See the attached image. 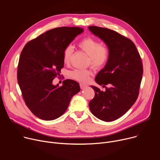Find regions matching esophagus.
<instances>
[{"mask_svg": "<svg viewBox=\"0 0 160 160\" xmlns=\"http://www.w3.org/2000/svg\"><path fill=\"white\" fill-rule=\"evenodd\" d=\"M80 88H81V89H84V88H87V87H88V85H85V84H84V83H80Z\"/></svg>", "mask_w": 160, "mask_h": 160, "instance_id": "esophagus-1", "label": "esophagus"}]
</instances>
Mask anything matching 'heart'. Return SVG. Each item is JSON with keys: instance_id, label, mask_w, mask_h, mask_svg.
I'll list each match as a JSON object with an SVG mask.
<instances>
[{"instance_id": "heart-1", "label": "heart", "mask_w": 160, "mask_h": 160, "mask_svg": "<svg viewBox=\"0 0 160 160\" xmlns=\"http://www.w3.org/2000/svg\"><path fill=\"white\" fill-rule=\"evenodd\" d=\"M78 46L81 51L89 56L90 65L96 69L102 68L109 59V50L106 45L101 43L94 38L87 37L82 38L78 43ZM73 54V48L71 45H68L64 48L62 54V59L64 64L71 62ZM92 73L88 70L75 69L70 72L71 78L80 82H86L89 80Z\"/></svg>"}]
</instances>
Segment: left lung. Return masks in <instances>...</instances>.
Wrapping results in <instances>:
<instances>
[{
    "label": "left lung",
    "instance_id": "left-lung-1",
    "mask_svg": "<svg viewBox=\"0 0 160 160\" xmlns=\"http://www.w3.org/2000/svg\"><path fill=\"white\" fill-rule=\"evenodd\" d=\"M88 29L106 43L110 54L95 78L106 90L91 86L95 96L89 102V108L99 120L112 122L123 116L138 98L143 74L141 56L134 43L118 32L96 26ZM108 84V88L105 87Z\"/></svg>",
    "mask_w": 160,
    "mask_h": 160
}]
</instances>
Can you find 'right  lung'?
I'll return each mask as SVG.
<instances>
[{
  "label": "right lung",
  "instance_id": "add662e5",
  "mask_svg": "<svg viewBox=\"0 0 160 160\" xmlns=\"http://www.w3.org/2000/svg\"><path fill=\"white\" fill-rule=\"evenodd\" d=\"M83 31L77 27L56 28L29 41L21 51L18 84L26 105L42 120H53L63 115L72 98L80 90L73 80H64L61 87L52 85V80L64 66V48Z\"/></svg>",
  "mask_w": 160,
  "mask_h": 160
}]
</instances>
